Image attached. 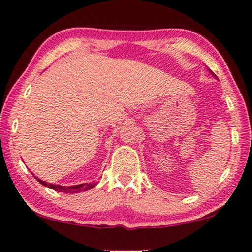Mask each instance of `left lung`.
Wrapping results in <instances>:
<instances>
[{
  "instance_id": "left-lung-1",
  "label": "left lung",
  "mask_w": 252,
  "mask_h": 252,
  "mask_svg": "<svg viewBox=\"0 0 252 252\" xmlns=\"http://www.w3.org/2000/svg\"><path fill=\"white\" fill-rule=\"evenodd\" d=\"M209 72H210V74H212V75H213V76H214V77H216V76H215V75H214V74H213V71H212V70H209ZM216 78H217V77H216Z\"/></svg>"
}]
</instances>
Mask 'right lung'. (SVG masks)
Listing matches in <instances>:
<instances>
[{
    "instance_id": "1",
    "label": "right lung",
    "mask_w": 252,
    "mask_h": 252,
    "mask_svg": "<svg viewBox=\"0 0 252 252\" xmlns=\"http://www.w3.org/2000/svg\"><path fill=\"white\" fill-rule=\"evenodd\" d=\"M40 184L49 187L56 191H61V193H68V194H75V193H80V191L88 190L90 189H94V187L97 185V183H84V184H78V185H71V186H62L57 184H52V183H46L45 181H42L38 177H35Z\"/></svg>"
}]
</instances>
